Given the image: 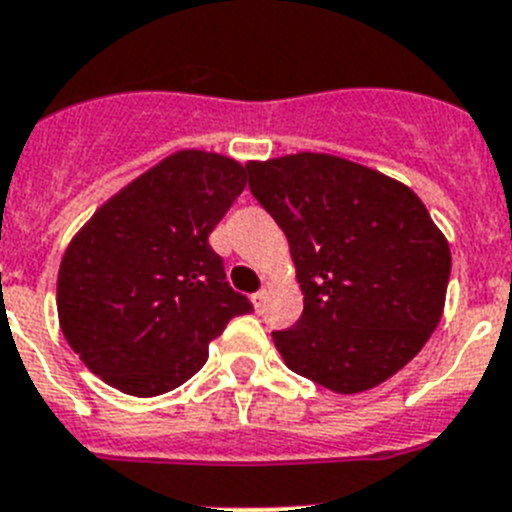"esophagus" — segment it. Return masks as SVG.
<instances>
[{
    "label": "esophagus",
    "instance_id": "1",
    "mask_svg": "<svg viewBox=\"0 0 512 512\" xmlns=\"http://www.w3.org/2000/svg\"><path fill=\"white\" fill-rule=\"evenodd\" d=\"M265 299H268V291H265V288H262V291H257V293H252V304H255V309H262Z\"/></svg>",
    "mask_w": 512,
    "mask_h": 512
}]
</instances>
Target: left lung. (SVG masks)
<instances>
[{
	"mask_svg": "<svg viewBox=\"0 0 512 512\" xmlns=\"http://www.w3.org/2000/svg\"><path fill=\"white\" fill-rule=\"evenodd\" d=\"M250 190L291 247L304 314L273 332L286 366L337 394L391 379L446 306L451 250L404 182L335 154L250 162Z\"/></svg>",
	"mask_w": 512,
	"mask_h": 512,
	"instance_id": "8db88e82",
	"label": "left lung"
}]
</instances>
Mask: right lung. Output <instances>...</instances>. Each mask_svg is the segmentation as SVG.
I'll return each instance as SVG.
<instances>
[{
  "mask_svg": "<svg viewBox=\"0 0 512 512\" xmlns=\"http://www.w3.org/2000/svg\"><path fill=\"white\" fill-rule=\"evenodd\" d=\"M247 185V167L182 149L102 203L61 257L59 324L79 361L131 397L185 384L208 342L252 304L208 244Z\"/></svg>",
  "mask_w": 512,
  "mask_h": 512,
  "instance_id": "right-lung-1",
  "label": "right lung"
}]
</instances>
